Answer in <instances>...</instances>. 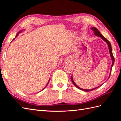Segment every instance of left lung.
Masks as SVG:
<instances>
[{"mask_svg": "<svg viewBox=\"0 0 121 121\" xmlns=\"http://www.w3.org/2000/svg\"><path fill=\"white\" fill-rule=\"evenodd\" d=\"M91 30H92V31H93L94 32V34L95 35H96V36H99V37H101L102 39H103L104 41H105L106 42H107V44H108V49H109V53H110V55H111V58H112V65H111V71H112V65H113V64H114V62H115V58H114V57H113V54H112V46H111V43H110V42H109V41H108V40L107 39V38H105L104 36H103L102 35V34L100 33V32L98 30V29H97V28H96L95 27H92L91 28ZM111 73H110V74H109V78L110 77V76H111ZM71 80H72V82H73V83L74 84V85L77 87V88H78V89H81V90H83V91H86V92H88V91H92V90H95V89H96V88H97L98 87H99V86H98V87H96V88H93V89H82V88H80V87H79L77 85H76V84L75 83V82H74V81H73V77H72H72H71Z\"/></svg>", "mask_w": 121, "mask_h": 121, "instance_id": "obj_1", "label": "left lung"}]
</instances>
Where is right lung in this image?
Returning a JSON list of instances; mask_svg holds the SVG:
<instances>
[{
  "instance_id": "1",
  "label": "right lung",
  "mask_w": 121,
  "mask_h": 121,
  "mask_svg": "<svg viewBox=\"0 0 121 121\" xmlns=\"http://www.w3.org/2000/svg\"><path fill=\"white\" fill-rule=\"evenodd\" d=\"M21 32H22V31H21H21H20V32H19V33H17V36H16V37H17V35H18V34H19V33H21ZM49 81H48V83H47V85H46V86H45V87H44V88H45V87H46V86H47V85H48V83H49ZM44 88H43V89H42V90H43V89H44ZM42 90H41V91H42Z\"/></svg>"
}]
</instances>
